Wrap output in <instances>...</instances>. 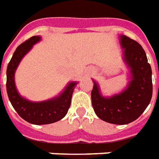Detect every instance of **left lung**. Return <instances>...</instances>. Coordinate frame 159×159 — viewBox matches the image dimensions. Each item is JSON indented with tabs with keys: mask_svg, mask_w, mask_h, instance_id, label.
Here are the masks:
<instances>
[{
	"mask_svg": "<svg viewBox=\"0 0 159 159\" xmlns=\"http://www.w3.org/2000/svg\"><path fill=\"white\" fill-rule=\"evenodd\" d=\"M124 60L130 68L132 80L125 91L111 98L101 96L94 81L92 103L97 116L104 121L124 125L135 121L148 106L152 96V68L142 46L127 36H121Z\"/></svg>",
	"mask_w": 159,
	"mask_h": 159,
	"instance_id": "8db88e82",
	"label": "left lung"
}]
</instances>
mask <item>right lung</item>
Returning <instances> with one entry per match:
<instances>
[{
	"instance_id": "add662e5",
	"label": "right lung",
	"mask_w": 159,
	"mask_h": 159,
	"mask_svg": "<svg viewBox=\"0 0 159 159\" xmlns=\"http://www.w3.org/2000/svg\"><path fill=\"white\" fill-rule=\"evenodd\" d=\"M39 40L40 37L34 36L18 46L7 68V92L10 102L20 117L36 125L49 124L62 119L70 107L72 95L77 84L71 82L65 91L56 98L39 103L30 102L18 93L14 83V72L23 56Z\"/></svg>"
}]
</instances>
